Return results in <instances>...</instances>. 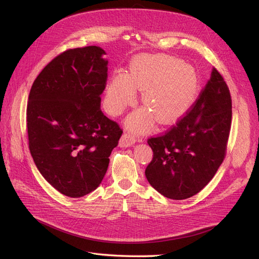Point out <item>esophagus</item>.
I'll return each mask as SVG.
<instances>
[{"instance_id": "34e87169", "label": "esophagus", "mask_w": 259, "mask_h": 259, "mask_svg": "<svg viewBox=\"0 0 259 259\" xmlns=\"http://www.w3.org/2000/svg\"><path fill=\"white\" fill-rule=\"evenodd\" d=\"M135 143H136V136L134 134H132V133H124L120 140V145L122 147H131Z\"/></svg>"}]
</instances>
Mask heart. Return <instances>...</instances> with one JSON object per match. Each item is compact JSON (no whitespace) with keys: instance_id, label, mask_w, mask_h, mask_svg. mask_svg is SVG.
I'll use <instances>...</instances> for the list:
<instances>
[{"instance_id":"heart-1","label":"heart","mask_w":259,"mask_h":259,"mask_svg":"<svg viewBox=\"0 0 259 259\" xmlns=\"http://www.w3.org/2000/svg\"><path fill=\"white\" fill-rule=\"evenodd\" d=\"M144 91L147 107L133 113L128 125L134 130L149 128L156 119L160 124L177 120L198 96L200 79L195 69L168 55H143L131 64V73L114 72L107 86L106 108L113 115L122 113Z\"/></svg>"}]
</instances>
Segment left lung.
<instances>
[{"mask_svg": "<svg viewBox=\"0 0 259 259\" xmlns=\"http://www.w3.org/2000/svg\"><path fill=\"white\" fill-rule=\"evenodd\" d=\"M231 109L228 85L213 68L189 110L162 135L148 139L153 151L145 170L149 184L173 200L199 193L215 176L226 156Z\"/></svg>", "mask_w": 259, "mask_h": 259, "instance_id": "1", "label": "left lung"}]
</instances>
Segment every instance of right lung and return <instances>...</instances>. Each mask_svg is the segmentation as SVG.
<instances>
[{
    "label": "right lung",
    "mask_w": 259,
    "mask_h": 259,
    "mask_svg": "<svg viewBox=\"0 0 259 259\" xmlns=\"http://www.w3.org/2000/svg\"><path fill=\"white\" fill-rule=\"evenodd\" d=\"M98 46L67 50L34 80L27 106L30 153L55 189L70 198L103 180L122 128L100 110L108 61Z\"/></svg>",
    "instance_id": "1"
}]
</instances>
